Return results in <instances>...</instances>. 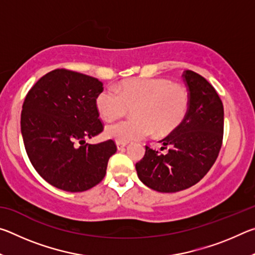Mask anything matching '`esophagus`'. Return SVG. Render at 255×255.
Instances as JSON below:
<instances>
[{
	"mask_svg": "<svg viewBox=\"0 0 255 255\" xmlns=\"http://www.w3.org/2000/svg\"><path fill=\"white\" fill-rule=\"evenodd\" d=\"M126 145H127V143H120V141H117V148H118L119 150L126 147Z\"/></svg>",
	"mask_w": 255,
	"mask_h": 255,
	"instance_id": "esophagus-1",
	"label": "esophagus"
}]
</instances>
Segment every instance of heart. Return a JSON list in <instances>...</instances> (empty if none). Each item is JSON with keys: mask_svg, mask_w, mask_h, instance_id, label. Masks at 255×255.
<instances>
[{"mask_svg": "<svg viewBox=\"0 0 255 255\" xmlns=\"http://www.w3.org/2000/svg\"><path fill=\"white\" fill-rule=\"evenodd\" d=\"M96 106L106 122H112L132 108L131 119L108 125V138L120 143L144 139L155 131L166 135L183 122L190 106L187 88L167 79H133L123 82L118 91L107 88L98 94Z\"/></svg>", "mask_w": 255, "mask_h": 255, "instance_id": "1", "label": "heart"}]
</instances>
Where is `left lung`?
Here are the masks:
<instances>
[{
    "label": "left lung",
    "mask_w": 255,
    "mask_h": 255,
    "mask_svg": "<svg viewBox=\"0 0 255 255\" xmlns=\"http://www.w3.org/2000/svg\"><path fill=\"white\" fill-rule=\"evenodd\" d=\"M190 106L188 114L161 143L162 154L146 146L144 157L136 163L139 180L158 192H178L204 178L218 157L224 135L223 102L205 77L184 71Z\"/></svg>",
    "instance_id": "obj_1"
}]
</instances>
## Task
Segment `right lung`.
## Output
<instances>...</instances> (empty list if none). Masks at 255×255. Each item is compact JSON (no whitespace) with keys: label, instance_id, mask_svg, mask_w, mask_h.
<instances>
[{"label":"right lung","instance_id":"1","mask_svg":"<svg viewBox=\"0 0 255 255\" xmlns=\"http://www.w3.org/2000/svg\"><path fill=\"white\" fill-rule=\"evenodd\" d=\"M96 77L57 68L37 81L25 96L21 133L28 157L42 179L64 191L82 192L105 178L117 146L112 139L85 143L103 130Z\"/></svg>","mask_w":255,"mask_h":255}]
</instances>
